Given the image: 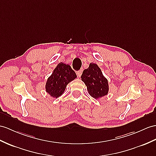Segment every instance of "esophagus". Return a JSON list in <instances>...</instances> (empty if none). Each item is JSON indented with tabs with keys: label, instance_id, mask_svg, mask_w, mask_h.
<instances>
[{
	"label": "esophagus",
	"instance_id": "esophagus-1",
	"mask_svg": "<svg viewBox=\"0 0 156 156\" xmlns=\"http://www.w3.org/2000/svg\"><path fill=\"white\" fill-rule=\"evenodd\" d=\"M81 74H82V71H78L77 72V75L79 77H80L81 76Z\"/></svg>",
	"mask_w": 156,
	"mask_h": 156
}]
</instances>
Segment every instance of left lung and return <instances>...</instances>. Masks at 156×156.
<instances>
[{
	"instance_id": "8db88e82",
	"label": "left lung",
	"mask_w": 156,
	"mask_h": 156,
	"mask_svg": "<svg viewBox=\"0 0 156 156\" xmlns=\"http://www.w3.org/2000/svg\"><path fill=\"white\" fill-rule=\"evenodd\" d=\"M81 77L87 87L89 94L93 98L98 99L108 94V80L96 63H90L88 69L83 71Z\"/></svg>"
}]
</instances>
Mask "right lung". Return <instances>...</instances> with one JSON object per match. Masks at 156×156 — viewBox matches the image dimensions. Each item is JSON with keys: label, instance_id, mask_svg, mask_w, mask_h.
Listing matches in <instances>:
<instances>
[{"label": "right lung", "instance_id": "right-lung-1", "mask_svg": "<svg viewBox=\"0 0 156 156\" xmlns=\"http://www.w3.org/2000/svg\"><path fill=\"white\" fill-rule=\"evenodd\" d=\"M77 77L75 72L68 64L59 63L48 78L45 91L54 98H58L65 91L67 84Z\"/></svg>", "mask_w": 156, "mask_h": 156}]
</instances>
